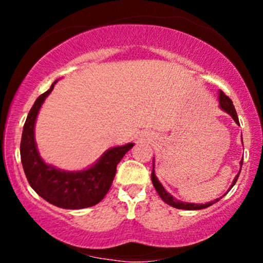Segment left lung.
Segmentation results:
<instances>
[{
    "label": "left lung",
    "instance_id": "left-lung-1",
    "mask_svg": "<svg viewBox=\"0 0 263 263\" xmlns=\"http://www.w3.org/2000/svg\"><path fill=\"white\" fill-rule=\"evenodd\" d=\"M219 101H220V107H221L222 110L225 111V112H228L229 115H230V116L232 117V119H234V121L236 122L237 125H240V123H238V117H237L236 110H235L234 105H232L231 99L229 98V96H226L225 93L221 91V90H220V92H219ZM241 140H242V138H241ZM240 164H241V167H242V161L240 162ZM240 172H241V170H240ZM240 172H238L237 176L235 177V179H234V182H232V184H231L230 189L232 188V186L235 185V183L237 182V178H238V176H240ZM151 179H152L153 186H155V189L157 190V193H158L159 197L162 198V200L164 201V203H167L168 205H171V206L177 208V209H184V210H200V209H205V208L210 206V205L215 204L216 201L220 200V198H218V199H215V200L210 201V203H205V204L183 203V201L177 200V199H174L173 197H172V195L170 194V193L167 192V190L163 188L162 184L159 183L158 179H157V177H156V174H155V164H153V168H152V174H151ZM230 189H229V190H230ZM222 197H224V195H222ZM222 197H221V198H222Z\"/></svg>",
    "mask_w": 263,
    "mask_h": 263
}]
</instances>
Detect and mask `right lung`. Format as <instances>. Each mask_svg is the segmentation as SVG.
<instances>
[{
	"mask_svg": "<svg viewBox=\"0 0 263 263\" xmlns=\"http://www.w3.org/2000/svg\"><path fill=\"white\" fill-rule=\"evenodd\" d=\"M35 100L23 126L21 161L29 185L48 203L63 209H83L100 203L107 194L116 174V167L134 143L110 148L95 164L79 172H65L47 164L39 156L34 140V125L42 104L53 90Z\"/></svg>",
	"mask_w": 263,
	"mask_h": 263,
	"instance_id": "right-lung-1",
	"label": "right lung"
}]
</instances>
